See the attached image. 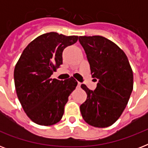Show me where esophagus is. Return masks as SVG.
Segmentation results:
<instances>
[{
  "mask_svg": "<svg viewBox=\"0 0 148 148\" xmlns=\"http://www.w3.org/2000/svg\"><path fill=\"white\" fill-rule=\"evenodd\" d=\"M81 85V83L78 82V83H77V87H78V88H80V86Z\"/></svg>",
  "mask_w": 148,
  "mask_h": 148,
  "instance_id": "obj_1",
  "label": "esophagus"
}]
</instances>
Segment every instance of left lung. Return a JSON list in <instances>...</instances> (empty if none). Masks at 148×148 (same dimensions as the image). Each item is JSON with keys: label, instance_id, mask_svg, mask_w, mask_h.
<instances>
[{"label": "left lung", "instance_id": "1", "mask_svg": "<svg viewBox=\"0 0 148 148\" xmlns=\"http://www.w3.org/2000/svg\"><path fill=\"white\" fill-rule=\"evenodd\" d=\"M79 42L87 54L90 74L98 81L94 91L81 88L87 100L80 106L88 124L107 127L121 117L133 90V71L127 57L116 44L102 36H80Z\"/></svg>", "mask_w": 148, "mask_h": 148}]
</instances>
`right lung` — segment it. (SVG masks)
<instances>
[{
    "label": "right lung",
    "instance_id": "1",
    "mask_svg": "<svg viewBox=\"0 0 148 148\" xmlns=\"http://www.w3.org/2000/svg\"><path fill=\"white\" fill-rule=\"evenodd\" d=\"M77 39L78 36L56 32L41 34L25 47L15 65L17 97L24 112L35 124L50 126L62 118L65 104L77 81L73 77L59 81L51 76L62 64L64 49Z\"/></svg>",
    "mask_w": 148,
    "mask_h": 148
}]
</instances>
